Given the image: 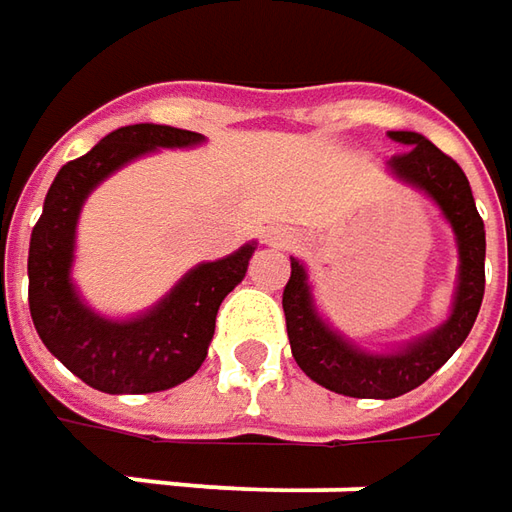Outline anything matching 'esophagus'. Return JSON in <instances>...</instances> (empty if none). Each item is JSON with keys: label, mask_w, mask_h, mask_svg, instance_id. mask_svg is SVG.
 I'll return each mask as SVG.
<instances>
[{"label": "esophagus", "mask_w": 512, "mask_h": 512, "mask_svg": "<svg viewBox=\"0 0 512 512\" xmlns=\"http://www.w3.org/2000/svg\"><path fill=\"white\" fill-rule=\"evenodd\" d=\"M265 242L270 247H287V236L285 233H279V230H267Z\"/></svg>", "instance_id": "34e87169"}]
</instances>
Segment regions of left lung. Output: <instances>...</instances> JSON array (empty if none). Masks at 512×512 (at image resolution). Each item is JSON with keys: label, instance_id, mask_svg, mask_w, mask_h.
Masks as SVG:
<instances>
[{"label": "left lung", "instance_id": "1", "mask_svg": "<svg viewBox=\"0 0 512 512\" xmlns=\"http://www.w3.org/2000/svg\"><path fill=\"white\" fill-rule=\"evenodd\" d=\"M390 139L404 148L390 159V170L404 182L430 193L456 230L462 259L459 290L453 313L442 327L422 336L419 342L407 344L399 353L376 356L344 342L316 316L305 267L290 259L282 307L293 359L313 382L353 399H396L427 382L462 347L484 296V222L464 170L433 142H427L422 133L390 130Z\"/></svg>", "mask_w": 512, "mask_h": 512}]
</instances>
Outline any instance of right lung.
I'll return each mask as SVG.
<instances>
[{"label":"right lung","instance_id":"obj_1","mask_svg":"<svg viewBox=\"0 0 512 512\" xmlns=\"http://www.w3.org/2000/svg\"><path fill=\"white\" fill-rule=\"evenodd\" d=\"M202 133L168 125H128L56 173L30 233L28 305L39 339L73 376L102 393H159L190 379L207 356L219 305L245 279L256 247L190 270L170 296L133 322H108L70 285L73 236L82 202L125 162L156 148H187Z\"/></svg>","mask_w":512,"mask_h":512}]
</instances>
